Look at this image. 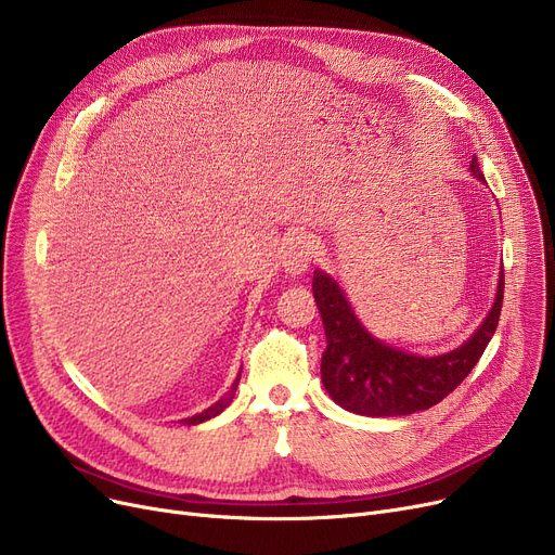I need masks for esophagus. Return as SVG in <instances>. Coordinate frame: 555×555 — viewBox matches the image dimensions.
Returning <instances> with one entry per match:
<instances>
[{"instance_id": "obj_1", "label": "esophagus", "mask_w": 555, "mask_h": 555, "mask_svg": "<svg viewBox=\"0 0 555 555\" xmlns=\"http://www.w3.org/2000/svg\"><path fill=\"white\" fill-rule=\"evenodd\" d=\"M314 258V245L306 231L295 229L293 233H287V238L283 243V268L287 274H301L308 270V266Z\"/></svg>"}]
</instances>
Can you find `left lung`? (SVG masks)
<instances>
[{
  "instance_id": "obj_1",
  "label": "left lung",
  "mask_w": 555,
  "mask_h": 555,
  "mask_svg": "<svg viewBox=\"0 0 555 555\" xmlns=\"http://www.w3.org/2000/svg\"><path fill=\"white\" fill-rule=\"evenodd\" d=\"M470 170L479 182H486L477 157ZM312 295L328 341L322 356V383L331 398L346 412L362 416H406L441 402L483 356L500 324L504 268L494 304L475 335L454 351L434 358L400 351L373 337L360 324L339 283L322 270H314Z\"/></svg>"
}]
</instances>
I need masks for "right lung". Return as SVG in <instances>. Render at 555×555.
<instances>
[{
  "label": "right lung",
  "instance_id": "obj_1",
  "mask_svg": "<svg viewBox=\"0 0 555 555\" xmlns=\"http://www.w3.org/2000/svg\"><path fill=\"white\" fill-rule=\"evenodd\" d=\"M238 380H241V373H238V377H236V383L231 385V389L218 400V402H214L209 410H204L202 414H195V416H191V418H184V421H180L182 425H197V423H204V421H209V418H214V416H218V414H222L224 412V406H229V402H231V398H233V393H236V387H238Z\"/></svg>",
  "mask_w": 555,
  "mask_h": 555
}]
</instances>
